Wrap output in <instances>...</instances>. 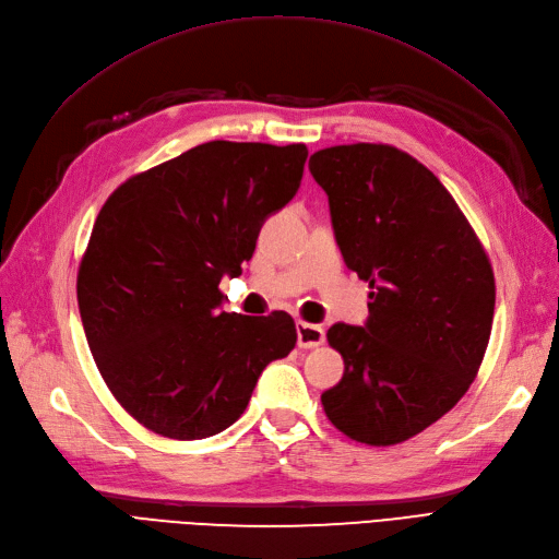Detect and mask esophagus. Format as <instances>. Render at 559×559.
Instances as JSON below:
<instances>
[{"mask_svg": "<svg viewBox=\"0 0 559 559\" xmlns=\"http://www.w3.org/2000/svg\"><path fill=\"white\" fill-rule=\"evenodd\" d=\"M298 347L302 349H312V347H319L324 345V329H321L319 324H308V321H298Z\"/></svg>", "mask_w": 559, "mask_h": 559, "instance_id": "esophagus-1", "label": "esophagus"}]
</instances>
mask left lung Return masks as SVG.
Returning a JSON list of instances; mask_svg holds the SVG:
<instances>
[{
  "label": "left lung",
  "instance_id": "8db88e82",
  "mask_svg": "<svg viewBox=\"0 0 559 559\" xmlns=\"http://www.w3.org/2000/svg\"><path fill=\"white\" fill-rule=\"evenodd\" d=\"M310 173L347 267L370 289L366 326L326 333L345 373L321 405L352 441L396 445L476 380L495 319L492 263L445 186L392 144L321 148Z\"/></svg>",
  "mask_w": 559,
  "mask_h": 559
}]
</instances>
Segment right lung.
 <instances>
[{"label": "right lung", "instance_id": "add662e5", "mask_svg": "<svg viewBox=\"0 0 559 559\" xmlns=\"http://www.w3.org/2000/svg\"><path fill=\"white\" fill-rule=\"evenodd\" d=\"M306 144L207 142L126 179L99 210L76 275L99 376L142 427L175 441L228 429L296 324L222 312L265 218L302 179Z\"/></svg>", "mask_w": 559, "mask_h": 559}]
</instances>
